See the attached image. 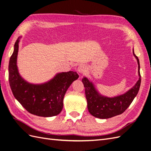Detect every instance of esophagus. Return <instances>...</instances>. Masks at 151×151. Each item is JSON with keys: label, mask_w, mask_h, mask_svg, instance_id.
<instances>
[{"label": "esophagus", "mask_w": 151, "mask_h": 151, "mask_svg": "<svg viewBox=\"0 0 151 151\" xmlns=\"http://www.w3.org/2000/svg\"><path fill=\"white\" fill-rule=\"evenodd\" d=\"M78 73H80V74H83L86 71V66L85 65H80L78 66Z\"/></svg>", "instance_id": "34e87169"}]
</instances>
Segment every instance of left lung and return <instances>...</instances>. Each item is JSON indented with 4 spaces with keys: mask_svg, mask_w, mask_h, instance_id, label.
Here are the masks:
<instances>
[{
    "mask_svg": "<svg viewBox=\"0 0 151 151\" xmlns=\"http://www.w3.org/2000/svg\"><path fill=\"white\" fill-rule=\"evenodd\" d=\"M138 64L139 80L136 83L125 93L114 97H108L100 93L94 84L88 78L84 76L82 82L85 89V95L87 100V107L90 114L95 117L105 119L113 117L122 114L132 103L137 96L141 82L140 74V64L138 58L134 54Z\"/></svg>",
    "mask_w": 151,
    "mask_h": 151,
    "instance_id": "left-lung-1",
    "label": "left lung"
}]
</instances>
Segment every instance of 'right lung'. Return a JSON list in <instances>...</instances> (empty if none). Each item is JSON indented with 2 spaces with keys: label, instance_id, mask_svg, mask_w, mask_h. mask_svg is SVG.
<instances>
[{
  "label": "right lung",
  "instance_id": "obj_1",
  "mask_svg": "<svg viewBox=\"0 0 151 151\" xmlns=\"http://www.w3.org/2000/svg\"><path fill=\"white\" fill-rule=\"evenodd\" d=\"M19 37L14 46V51L9 63V80L16 99L30 114L44 117L59 114L63 107V99L67 90L78 78L75 71L58 73L45 83L34 84L24 80L19 72L17 59Z\"/></svg>",
  "mask_w": 151,
  "mask_h": 151
}]
</instances>
